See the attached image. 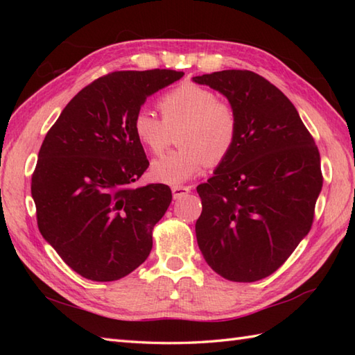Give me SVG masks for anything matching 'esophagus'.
<instances>
[{
	"label": "esophagus",
	"instance_id": "obj_1",
	"mask_svg": "<svg viewBox=\"0 0 355 355\" xmlns=\"http://www.w3.org/2000/svg\"><path fill=\"white\" fill-rule=\"evenodd\" d=\"M191 189H192L191 186H172V195H173V198H175V200L182 198L183 195L189 193Z\"/></svg>",
	"mask_w": 355,
	"mask_h": 355
}]
</instances>
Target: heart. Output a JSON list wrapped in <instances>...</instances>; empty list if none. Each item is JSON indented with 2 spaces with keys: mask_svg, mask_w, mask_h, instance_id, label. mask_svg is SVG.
<instances>
[{
  "mask_svg": "<svg viewBox=\"0 0 355 355\" xmlns=\"http://www.w3.org/2000/svg\"><path fill=\"white\" fill-rule=\"evenodd\" d=\"M163 119L140 110L132 130L140 145L153 155H162L177 130L180 146L153 163L150 175L166 184H182L197 175L206 164H218L230 154L238 135V114L229 101L197 84H182L158 99Z\"/></svg>",
  "mask_w": 355,
  "mask_h": 355,
  "instance_id": "heart-1",
  "label": "heart"
}]
</instances>
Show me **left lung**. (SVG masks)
<instances>
[{
	"label": "left lung",
	"mask_w": 355,
	"mask_h": 355,
	"mask_svg": "<svg viewBox=\"0 0 355 355\" xmlns=\"http://www.w3.org/2000/svg\"><path fill=\"white\" fill-rule=\"evenodd\" d=\"M193 82L224 94L238 114L235 146L197 187L198 247L224 279L259 281L311 229L323 183L319 149L288 97L259 74L224 70Z\"/></svg>",
	"instance_id": "obj_1"
}]
</instances>
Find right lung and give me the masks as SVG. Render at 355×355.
<instances>
[{
  "label": "right lung",
  "mask_w": 355,
  "mask_h": 355,
  "mask_svg": "<svg viewBox=\"0 0 355 355\" xmlns=\"http://www.w3.org/2000/svg\"><path fill=\"white\" fill-rule=\"evenodd\" d=\"M183 74L110 73L82 88L45 135L32 175L37 227L89 281H117L150 253L172 192L166 184L134 187L149 162L132 122L148 96Z\"/></svg>",
  "instance_id": "right-lung-1"
}]
</instances>
